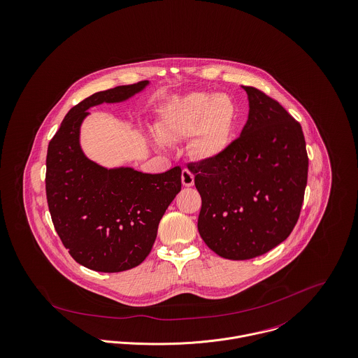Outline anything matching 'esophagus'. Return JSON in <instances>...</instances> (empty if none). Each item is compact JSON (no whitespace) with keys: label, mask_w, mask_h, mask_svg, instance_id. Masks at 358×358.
Segmentation results:
<instances>
[{"label":"esophagus","mask_w":358,"mask_h":358,"mask_svg":"<svg viewBox=\"0 0 358 358\" xmlns=\"http://www.w3.org/2000/svg\"><path fill=\"white\" fill-rule=\"evenodd\" d=\"M181 181H182L184 187H192L194 181H195V177L188 169H184L182 173H181Z\"/></svg>","instance_id":"34e87169"}]
</instances>
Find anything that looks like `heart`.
Wrapping results in <instances>:
<instances>
[{
    "mask_svg": "<svg viewBox=\"0 0 358 358\" xmlns=\"http://www.w3.org/2000/svg\"><path fill=\"white\" fill-rule=\"evenodd\" d=\"M240 122V107L229 93H191L174 100L157 124L158 147L191 137L189 151L201 160L221 158L232 145Z\"/></svg>",
    "mask_w": 358,
    "mask_h": 358,
    "instance_id": "b5f03b06",
    "label": "heart"
}]
</instances>
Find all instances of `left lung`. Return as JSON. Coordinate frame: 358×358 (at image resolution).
<instances>
[{"mask_svg":"<svg viewBox=\"0 0 358 358\" xmlns=\"http://www.w3.org/2000/svg\"><path fill=\"white\" fill-rule=\"evenodd\" d=\"M248 120L218 159L188 164L201 196L199 234L222 258L259 257L289 236L301 213L309 159L301 124L252 86Z\"/></svg>","mask_w":358,"mask_h":358,"instance_id":"1","label":"left lung"}]
</instances>
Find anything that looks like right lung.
I'll return each instance as SVG.
<instances>
[{
  "instance_id": "add662e5",
  "label": "right lung",
  "mask_w": 358,
  "mask_h": 358,
  "mask_svg": "<svg viewBox=\"0 0 358 358\" xmlns=\"http://www.w3.org/2000/svg\"><path fill=\"white\" fill-rule=\"evenodd\" d=\"M148 83L117 86L82 100L48 145L45 184L52 222L70 255L96 272L140 265L151 252L166 208L181 191L180 166L160 174L107 169L80 148V124L90 107L124 101Z\"/></svg>"
}]
</instances>
